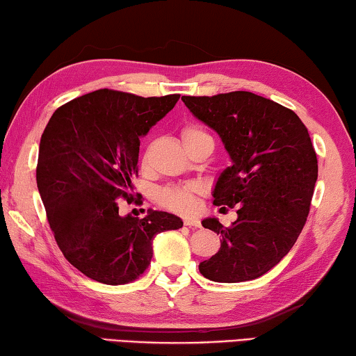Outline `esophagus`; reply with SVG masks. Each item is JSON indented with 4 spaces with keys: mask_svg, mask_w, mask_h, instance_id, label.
<instances>
[{
    "mask_svg": "<svg viewBox=\"0 0 356 356\" xmlns=\"http://www.w3.org/2000/svg\"><path fill=\"white\" fill-rule=\"evenodd\" d=\"M184 225L186 227H200L202 223H200V220H198V217H186Z\"/></svg>",
    "mask_w": 356,
    "mask_h": 356,
    "instance_id": "esophagus-1",
    "label": "esophagus"
}]
</instances>
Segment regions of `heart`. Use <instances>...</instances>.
Here are the masks:
<instances>
[{
	"label": "heart",
	"instance_id": "1",
	"mask_svg": "<svg viewBox=\"0 0 356 356\" xmlns=\"http://www.w3.org/2000/svg\"><path fill=\"white\" fill-rule=\"evenodd\" d=\"M183 140L184 147L191 145V143L198 140H211V136L200 127L191 124L183 129ZM202 192V188L197 183H188L181 186H173V188H167L161 192L159 202L162 207H165L177 213L188 214L192 213L197 207V195Z\"/></svg>",
	"mask_w": 356,
	"mask_h": 356
}]
</instances>
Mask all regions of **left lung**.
<instances>
[{
    "label": "left lung",
    "mask_w": 356,
    "mask_h": 356,
    "mask_svg": "<svg viewBox=\"0 0 356 356\" xmlns=\"http://www.w3.org/2000/svg\"><path fill=\"white\" fill-rule=\"evenodd\" d=\"M181 99L232 159L216 181L214 204L238 208L229 228L216 217L202 220L222 239L198 269L217 283L259 278L289 253L307 222L317 181L308 129L294 111L252 92Z\"/></svg>",
    "instance_id": "8db88e82"
}]
</instances>
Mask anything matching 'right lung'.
<instances>
[{"label": "right lung", "instance_id": "1", "mask_svg": "<svg viewBox=\"0 0 356 356\" xmlns=\"http://www.w3.org/2000/svg\"><path fill=\"white\" fill-rule=\"evenodd\" d=\"M178 99L99 89L60 106L43 131L37 188L49 227L68 263L95 282H133L152 261L154 236L183 227L165 211L118 214L139 172L140 137Z\"/></svg>", "mask_w": 356, "mask_h": 356}]
</instances>
